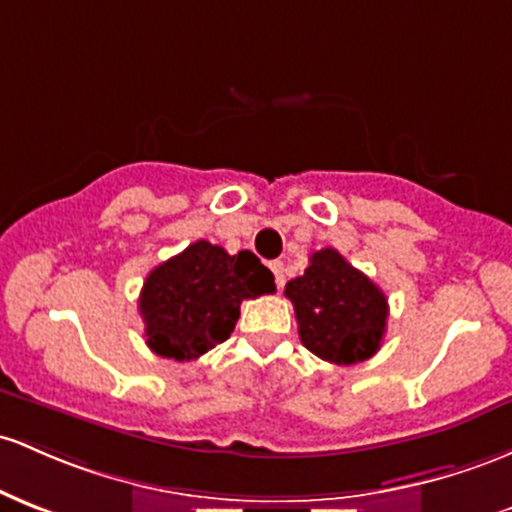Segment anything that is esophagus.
<instances>
[{
    "label": "esophagus",
    "mask_w": 512,
    "mask_h": 512,
    "mask_svg": "<svg viewBox=\"0 0 512 512\" xmlns=\"http://www.w3.org/2000/svg\"><path fill=\"white\" fill-rule=\"evenodd\" d=\"M269 269H272V272H274V279H277V286H284V282H286V274H284V262H279V260L269 262Z\"/></svg>",
    "instance_id": "34e87169"
}]
</instances>
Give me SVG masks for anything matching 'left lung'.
Returning a JSON list of instances; mask_svg holds the SVG:
<instances>
[{
    "label": "left lung",
    "instance_id": "left-lung-1",
    "mask_svg": "<svg viewBox=\"0 0 512 512\" xmlns=\"http://www.w3.org/2000/svg\"><path fill=\"white\" fill-rule=\"evenodd\" d=\"M284 294L294 303L303 347L325 362L357 364L381 347L389 301L333 247L313 252L311 265Z\"/></svg>",
    "mask_w": 512,
    "mask_h": 512
}]
</instances>
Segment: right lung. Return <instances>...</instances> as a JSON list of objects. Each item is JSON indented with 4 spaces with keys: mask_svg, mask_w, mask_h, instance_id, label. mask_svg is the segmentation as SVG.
Returning <instances> with one entry per match:
<instances>
[{
    "mask_svg": "<svg viewBox=\"0 0 512 512\" xmlns=\"http://www.w3.org/2000/svg\"><path fill=\"white\" fill-rule=\"evenodd\" d=\"M272 291V272L250 250L228 255L196 240L145 279L138 308L148 347L177 362L201 357L230 338L240 303Z\"/></svg>",
    "mask_w": 512,
    "mask_h": 512,
    "instance_id": "1",
    "label": "right lung"
}]
</instances>
